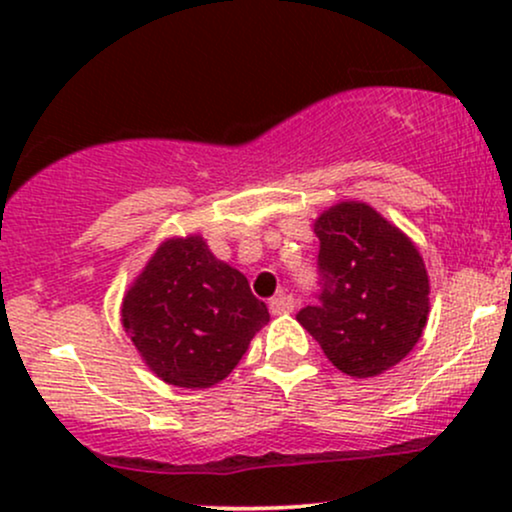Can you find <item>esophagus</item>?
<instances>
[{"label":"esophagus","mask_w":512,"mask_h":512,"mask_svg":"<svg viewBox=\"0 0 512 512\" xmlns=\"http://www.w3.org/2000/svg\"><path fill=\"white\" fill-rule=\"evenodd\" d=\"M293 296H289V293H281V296H276L269 301V310H272V315H286L291 313L293 310Z\"/></svg>","instance_id":"obj_1"}]
</instances>
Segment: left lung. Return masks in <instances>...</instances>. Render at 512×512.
Listing matches in <instances>:
<instances>
[{
  "instance_id": "obj_1",
  "label": "left lung",
  "mask_w": 512,
  "mask_h": 512,
  "mask_svg": "<svg viewBox=\"0 0 512 512\" xmlns=\"http://www.w3.org/2000/svg\"><path fill=\"white\" fill-rule=\"evenodd\" d=\"M313 231L322 293L296 320L332 366L351 378H375L424 334L431 308L424 257L395 223L354 199L322 211Z\"/></svg>"
}]
</instances>
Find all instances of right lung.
<instances>
[{"instance_id":"right-lung-1","label":"right lung","mask_w":512,"mask_h":512,"mask_svg":"<svg viewBox=\"0 0 512 512\" xmlns=\"http://www.w3.org/2000/svg\"><path fill=\"white\" fill-rule=\"evenodd\" d=\"M122 327L156 378L187 390L221 383L269 310L197 233L166 238L122 298Z\"/></svg>"}]
</instances>
